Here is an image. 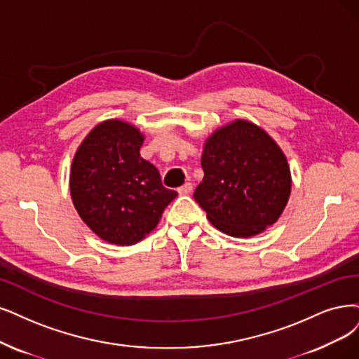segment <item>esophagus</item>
<instances>
[{
	"label": "esophagus",
	"mask_w": 359,
	"mask_h": 359,
	"mask_svg": "<svg viewBox=\"0 0 359 359\" xmlns=\"http://www.w3.org/2000/svg\"><path fill=\"white\" fill-rule=\"evenodd\" d=\"M177 192H179V195H189L192 192V183L187 182V183L183 184V187H180L177 189Z\"/></svg>",
	"instance_id": "34e87169"
}]
</instances>
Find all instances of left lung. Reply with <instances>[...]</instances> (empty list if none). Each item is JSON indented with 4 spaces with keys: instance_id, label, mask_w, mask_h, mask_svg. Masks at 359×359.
I'll use <instances>...</instances> for the list:
<instances>
[{
    "instance_id": "left-lung-1",
    "label": "left lung",
    "mask_w": 359,
    "mask_h": 359,
    "mask_svg": "<svg viewBox=\"0 0 359 359\" xmlns=\"http://www.w3.org/2000/svg\"><path fill=\"white\" fill-rule=\"evenodd\" d=\"M194 198L220 232L250 238L273 224L288 203L291 172L278 143L262 127L235 121L217 128L201 156Z\"/></svg>"
}]
</instances>
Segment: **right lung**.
Masks as SVG:
<instances>
[{
  "label": "right lung",
  "instance_id": "1",
  "mask_svg": "<svg viewBox=\"0 0 359 359\" xmlns=\"http://www.w3.org/2000/svg\"><path fill=\"white\" fill-rule=\"evenodd\" d=\"M137 127L106 119L93 128L74 155L69 189L75 210L100 240L133 245L151 233L177 196L165 189L154 164L140 156Z\"/></svg>",
  "mask_w": 359,
  "mask_h": 359
}]
</instances>
